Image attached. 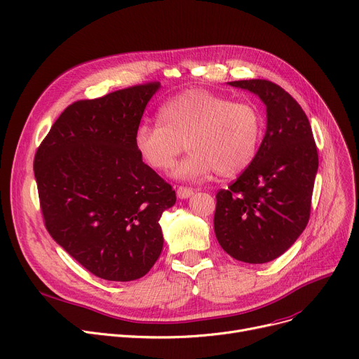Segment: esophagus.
<instances>
[{
  "label": "esophagus",
  "instance_id": "obj_1",
  "mask_svg": "<svg viewBox=\"0 0 359 359\" xmlns=\"http://www.w3.org/2000/svg\"><path fill=\"white\" fill-rule=\"evenodd\" d=\"M193 193H194V189L189 188V187H182V185H180V187L177 188V196H178V198H188V197H191Z\"/></svg>",
  "mask_w": 359,
  "mask_h": 359
}]
</instances>
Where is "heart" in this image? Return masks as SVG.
<instances>
[{"mask_svg":"<svg viewBox=\"0 0 359 359\" xmlns=\"http://www.w3.org/2000/svg\"><path fill=\"white\" fill-rule=\"evenodd\" d=\"M158 121L136 129V151L154 171L168 172L185 144L189 154L175 170L182 180L212 172L222 178L241 175L254 162L264 135V117L255 102L231 101L203 88L168 100Z\"/></svg>","mask_w":359,"mask_h":359,"instance_id":"heart-1","label":"heart"}]
</instances>
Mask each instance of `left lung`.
I'll return each instance as SVG.
<instances>
[{
	"label": "left lung",
	"instance_id": "obj_1",
	"mask_svg": "<svg viewBox=\"0 0 359 359\" xmlns=\"http://www.w3.org/2000/svg\"><path fill=\"white\" fill-rule=\"evenodd\" d=\"M266 105V133L246 171L216 194L215 233L242 262L265 264L297 241L310 219L319 155L300 104L266 79L229 82Z\"/></svg>",
	"mask_w": 359,
	"mask_h": 359
}]
</instances>
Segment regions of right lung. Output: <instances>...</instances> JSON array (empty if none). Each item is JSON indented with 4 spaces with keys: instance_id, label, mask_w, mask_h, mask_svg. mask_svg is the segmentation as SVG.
I'll return each mask as SVG.
<instances>
[{
    "instance_id": "obj_1",
    "label": "right lung",
    "mask_w": 359,
    "mask_h": 359,
    "mask_svg": "<svg viewBox=\"0 0 359 359\" xmlns=\"http://www.w3.org/2000/svg\"><path fill=\"white\" fill-rule=\"evenodd\" d=\"M159 82L72 102L34 155L49 235L95 277L133 281L163 246L159 219L175 191L139 156L135 133Z\"/></svg>"
}]
</instances>
